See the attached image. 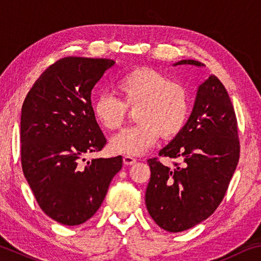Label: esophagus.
Here are the masks:
<instances>
[{"label":"esophagus","instance_id":"esophagus-1","mask_svg":"<svg viewBox=\"0 0 261 261\" xmlns=\"http://www.w3.org/2000/svg\"><path fill=\"white\" fill-rule=\"evenodd\" d=\"M136 162H137V160L131 158V156H124V158H123V163H124L125 165H132Z\"/></svg>","mask_w":261,"mask_h":261}]
</instances>
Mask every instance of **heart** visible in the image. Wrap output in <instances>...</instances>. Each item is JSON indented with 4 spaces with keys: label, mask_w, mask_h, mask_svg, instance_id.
<instances>
[{
    "label": "heart",
    "mask_w": 261,
    "mask_h": 261,
    "mask_svg": "<svg viewBox=\"0 0 261 261\" xmlns=\"http://www.w3.org/2000/svg\"><path fill=\"white\" fill-rule=\"evenodd\" d=\"M121 101L107 94L93 102V115L103 129L115 130L122 125L126 108L135 110L138 124L122 130L110 140L114 154L138 156L153 147L160 136L171 139L180 134L186 123L189 100L181 84L169 81L159 70L136 67L115 83Z\"/></svg>",
    "instance_id": "b5f03b06"
}]
</instances>
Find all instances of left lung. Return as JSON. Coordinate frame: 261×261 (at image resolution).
Listing matches in <instances>:
<instances>
[{"label":"left lung","instance_id":"1","mask_svg":"<svg viewBox=\"0 0 261 261\" xmlns=\"http://www.w3.org/2000/svg\"><path fill=\"white\" fill-rule=\"evenodd\" d=\"M177 65L203 67L193 59ZM238 121L228 92L211 75L198 85L193 111L160 156L182 160L169 168L149 159L150 179L145 202L150 217L164 230H187L209 218L220 204L240 159Z\"/></svg>","mask_w":261,"mask_h":261}]
</instances>
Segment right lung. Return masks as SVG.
<instances>
[{
	"label": "right lung",
	"mask_w": 261,
	"mask_h": 261,
	"mask_svg": "<svg viewBox=\"0 0 261 261\" xmlns=\"http://www.w3.org/2000/svg\"><path fill=\"white\" fill-rule=\"evenodd\" d=\"M114 64L66 57L41 74L23 101L22 172L42 211L59 224L77 226L90 219L122 168V156L85 159L106 144L91 91Z\"/></svg>",
	"instance_id": "right-lung-1"
}]
</instances>
